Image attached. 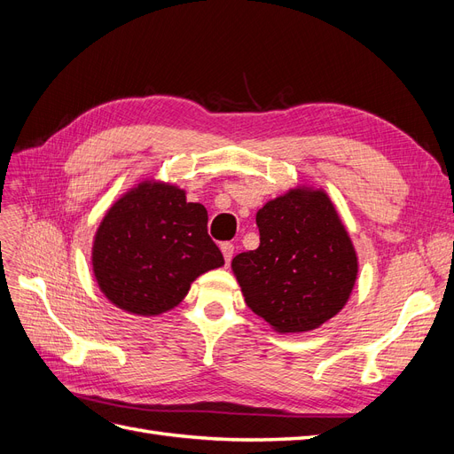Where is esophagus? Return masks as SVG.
Listing matches in <instances>:
<instances>
[{"label": "esophagus", "mask_w": 454, "mask_h": 454, "mask_svg": "<svg viewBox=\"0 0 454 454\" xmlns=\"http://www.w3.org/2000/svg\"><path fill=\"white\" fill-rule=\"evenodd\" d=\"M220 247H222V254L225 257V262L229 264L231 259H232V254H234V246L231 242H223Z\"/></svg>", "instance_id": "34e87169"}]
</instances>
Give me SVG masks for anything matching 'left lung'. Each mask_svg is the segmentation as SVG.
Listing matches in <instances>:
<instances>
[{"label":"left lung","mask_w":454,"mask_h":454,"mask_svg":"<svg viewBox=\"0 0 454 454\" xmlns=\"http://www.w3.org/2000/svg\"><path fill=\"white\" fill-rule=\"evenodd\" d=\"M259 247L231 267L247 308L276 333H308L348 304L358 257L346 225L323 190L296 185L264 205Z\"/></svg>","instance_id":"obj_1"}]
</instances>
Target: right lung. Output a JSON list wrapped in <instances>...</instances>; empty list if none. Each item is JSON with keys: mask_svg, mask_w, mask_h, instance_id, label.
I'll use <instances>...</instances> for the list:
<instances>
[{"mask_svg": "<svg viewBox=\"0 0 454 454\" xmlns=\"http://www.w3.org/2000/svg\"><path fill=\"white\" fill-rule=\"evenodd\" d=\"M208 212L178 185L145 180L108 208L93 237L91 267L101 293L133 316H161L193 281L220 269Z\"/></svg>", "mask_w": 454, "mask_h": 454, "instance_id": "obj_1", "label": "right lung"}]
</instances>
